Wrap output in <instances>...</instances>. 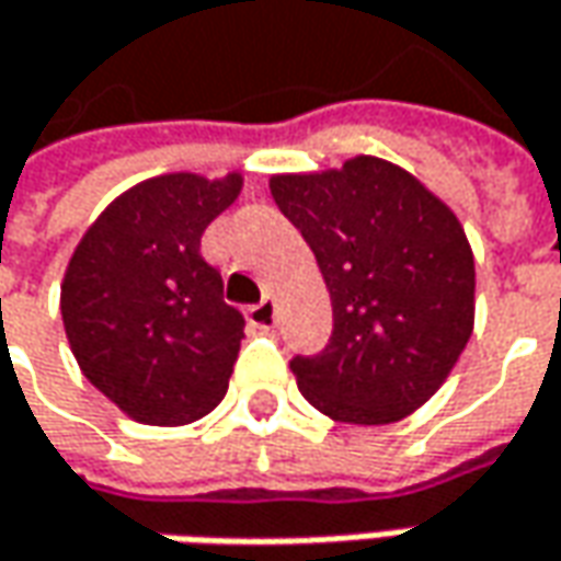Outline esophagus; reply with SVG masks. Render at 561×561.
<instances>
[{
	"label": "esophagus",
	"mask_w": 561,
	"mask_h": 561,
	"mask_svg": "<svg viewBox=\"0 0 561 561\" xmlns=\"http://www.w3.org/2000/svg\"><path fill=\"white\" fill-rule=\"evenodd\" d=\"M247 318L252 328H259V331H268L274 328V299H262V302H255V306H249Z\"/></svg>",
	"instance_id": "esophagus-1"
}]
</instances>
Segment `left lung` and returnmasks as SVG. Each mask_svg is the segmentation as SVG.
Instances as JSON below:
<instances>
[{"label": "left lung", "instance_id": "8db88e82", "mask_svg": "<svg viewBox=\"0 0 561 561\" xmlns=\"http://www.w3.org/2000/svg\"><path fill=\"white\" fill-rule=\"evenodd\" d=\"M271 196L312 247L334 331L290 362L328 419L390 424L440 390L474 328V255L459 218L419 178L375 156L274 174Z\"/></svg>", "mask_w": 561, "mask_h": 561}]
</instances>
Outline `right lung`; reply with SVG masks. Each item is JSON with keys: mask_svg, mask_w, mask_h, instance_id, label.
I'll list each match as a JSON object with an SVG mask.
<instances>
[{"mask_svg": "<svg viewBox=\"0 0 561 561\" xmlns=\"http://www.w3.org/2000/svg\"><path fill=\"white\" fill-rule=\"evenodd\" d=\"M243 174H162L130 186L77 243L61 321L80 371L124 415L178 427L227 393L243 314L199 252L205 227L240 196Z\"/></svg>", "mask_w": 561, "mask_h": 561, "instance_id": "1", "label": "right lung"}]
</instances>
